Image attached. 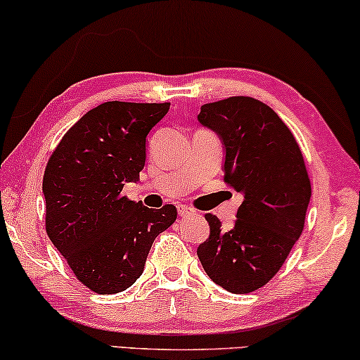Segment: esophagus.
<instances>
[{
	"label": "esophagus",
	"instance_id": "1",
	"mask_svg": "<svg viewBox=\"0 0 360 360\" xmlns=\"http://www.w3.org/2000/svg\"><path fill=\"white\" fill-rule=\"evenodd\" d=\"M195 214H196V211L193 208H190V206H185V205L179 206L180 218H190V216H195Z\"/></svg>",
	"mask_w": 360,
	"mask_h": 360
}]
</instances>
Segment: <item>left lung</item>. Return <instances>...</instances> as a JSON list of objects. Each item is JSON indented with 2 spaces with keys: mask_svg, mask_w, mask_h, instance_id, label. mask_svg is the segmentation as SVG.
Returning a JSON list of instances; mask_svg holds the SVG:
<instances>
[{
  "mask_svg": "<svg viewBox=\"0 0 360 360\" xmlns=\"http://www.w3.org/2000/svg\"><path fill=\"white\" fill-rule=\"evenodd\" d=\"M201 124L226 150L224 181L243 193L234 226L205 214L210 238L196 254L208 277L231 293H250L274 278L302 234L311 184L292 131L250 96L206 103Z\"/></svg>",
  "mask_w": 360,
  "mask_h": 360,
  "instance_id": "1",
  "label": "left lung"
}]
</instances>
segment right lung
Instances as JSON below:
<instances>
[{"mask_svg":"<svg viewBox=\"0 0 360 360\" xmlns=\"http://www.w3.org/2000/svg\"><path fill=\"white\" fill-rule=\"evenodd\" d=\"M170 103L106 101L65 132L42 180L46 231L80 282L100 295L124 292L144 272L157 236L176 208H147L121 195L139 180L146 137Z\"/></svg>","mask_w":360,"mask_h":360,"instance_id":"obj_1","label":"right lung"}]
</instances>
